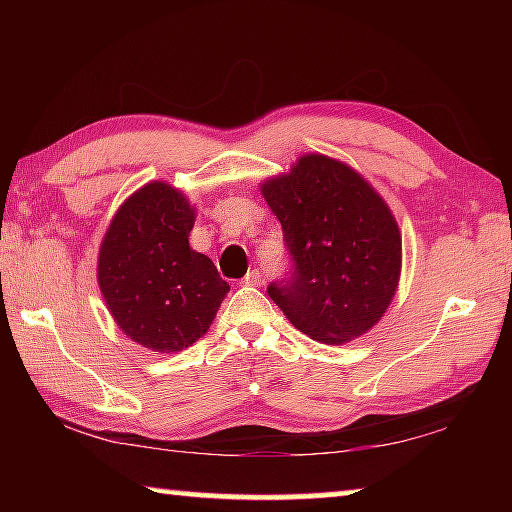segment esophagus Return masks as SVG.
I'll use <instances>...</instances> for the list:
<instances>
[{"label": "esophagus", "mask_w": 512, "mask_h": 512, "mask_svg": "<svg viewBox=\"0 0 512 512\" xmlns=\"http://www.w3.org/2000/svg\"><path fill=\"white\" fill-rule=\"evenodd\" d=\"M241 284H244V287H257V284H262V273L255 268V271H250L244 280H241Z\"/></svg>", "instance_id": "34e87169"}]
</instances>
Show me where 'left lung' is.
Segmentation results:
<instances>
[{
    "instance_id": "8db88e82",
    "label": "left lung",
    "mask_w": 512,
    "mask_h": 512,
    "mask_svg": "<svg viewBox=\"0 0 512 512\" xmlns=\"http://www.w3.org/2000/svg\"><path fill=\"white\" fill-rule=\"evenodd\" d=\"M259 189L293 257L291 277L273 282L268 296L314 341L341 345L370 332L402 273V235L388 203L357 169L323 153L300 155Z\"/></svg>"
}]
</instances>
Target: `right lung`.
Instances as JSON below:
<instances>
[{
	"mask_svg": "<svg viewBox=\"0 0 512 512\" xmlns=\"http://www.w3.org/2000/svg\"><path fill=\"white\" fill-rule=\"evenodd\" d=\"M194 221L196 207L180 189L151 180L119 205L101 239L103 302L121 332L146 350L189 348L230 291L212 259L189 246Z\"/></svg>",
	"mask_w": 512,
	"mask_h": 512,
	"instance_id": "1",
	"label": "right lung"
}]
</instances>
